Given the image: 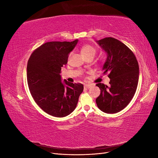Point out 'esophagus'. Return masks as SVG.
<instances>
[{
	"mask_svg": "<svg viewBox=\"0 0 158 158\" xmlns=\"http://www.w3.org/2000/svg\"><path fill=\"white\" fill-rule=\"evenodd\" d=\"M91 87V85L89 84H84V88L86 89H89Z\"/></svg>",
	"mask_w": 158,
	"mask_h": 158,
	"instance_id": "obj_1",
	"label": "esophagus"
}]
</instances>
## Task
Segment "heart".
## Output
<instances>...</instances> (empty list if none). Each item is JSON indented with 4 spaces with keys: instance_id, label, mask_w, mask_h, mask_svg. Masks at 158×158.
I'll return each instance as SVG.
<instances>
[{
    "instance_id": "1",
    "label": "heart",
    "mask_w": 158,
    "mask_h": 158,
    "mask_svg": "<svg viewBox=\"0 0 158 158\" xmlns=\"http://www.w3.org/2000/svg\"><path fill=\"white\" fill-rule=\"evenodd\" d=\"M80 51L82 55L86 57L88 56H94L95 55V52H96V49L94 47L89 44L84 45L80 49ZM70 56V54L69 55V57Z\"/></svg>"
}]
</instances>
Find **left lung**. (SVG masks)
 <instances>
[{
  "label": "left lung",
  "instance_id": "obj_1",
  "mask_svg": "<svg viewBox=\"0 0 158 158\" xmlns=\"http://www.w3.org/2000/svg\"><path fill=\"white\" fill-rule=\"evenodd\" d=\"M106 52L103 74L109 73L110 85L96 84L101 94L95 99L104 113H116L125 108L135 95L139 79V66L135 55L127 46L113 37L96 41Z\"/></svg>",
  "mask_w": 158,
  "mask_h": 158
}]
</instances>
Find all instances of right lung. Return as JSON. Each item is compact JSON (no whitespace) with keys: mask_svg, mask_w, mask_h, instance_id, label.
Masks as SVG:
<instances>
[{"mask_svg":"<svg viewBox=\"0 0 158 158\" xmlns=\"http://www.w3.org/2000/svg\"><path fill=\"white\" fill-rule=\"evenodd\" d=\"M78 41L47 42L32 52L27 62V81L32 97L41 109L53 117L70 114L83 92L82 84L66 80L62 82L60 75Z\"/></svg>","mask_w":158,"mask_h":158,"instance_id":"right-lung-1","label":"right lung"}]
</instances>
